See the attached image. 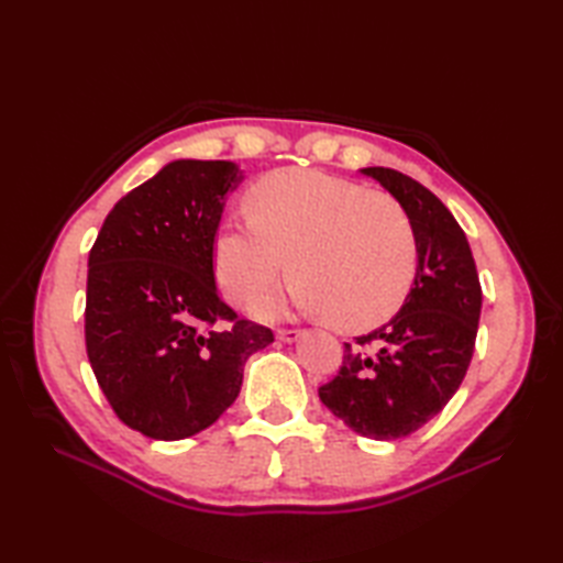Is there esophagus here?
<instances>
[{
    "label": "esophagus",
    "mask_w": 563,
    "mask_h": 563,
    "mask_svg": "<svg viewBox=\"0 0 563 563\" xmlns=\"http://www.w3.org/2000/svg\"><path fill=\"white\" fill-rule=\"evenodd\" d=\"M275 336H278L285 343H292V341L302 336V329H278V331H275Z\"/></svg>",
    "instance_id": "esophagus-1"
}]
</instances>
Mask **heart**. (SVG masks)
Returning <instances> with one entry per match:
<instances>
[{"mask_svg": "<svg viewBox=\"0 0 563 563\" xmlns=\"http://www.w3.org/2000/svg\"><path fill=\"white\" fill-rule=\"evenodd\" d=\"M249 220L214 236V273L236 305L266 297L285 273L292 305L343 331L382 327L416 285V224L401 200L319 169H278L249 188Z\"/></svg>", "mask_w": 563, "mask_h": 563, "instance_id": "heart-1", "label": "heart"}]
</instances>
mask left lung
<instances>
[{
    "mask_svg": "<svg viewBox=\"0 0 563 563\" xmlns=\"http://www.w3.org/2000/svg\"><path fill=\"white\" fill-rule=\"evenodd\" d=\"M416 224L418 261L409 300L385 327L343 343V365L319 399L355 433L397 440L438 416L472 363L482 285L452 212L401 172L367 166Z\"/></svg>",
    "mask_w": 563,
    "mask_h": 563,
    "instance_id": "obj_1",
    "label": "left lung"
}]
</instances>
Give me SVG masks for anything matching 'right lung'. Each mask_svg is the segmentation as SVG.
I'll list each match as a JSON object with an SVG mask.
<instances>
[{
	"label": "right lung",
	"instance_id": "1",
	"mask_svg": "<svg viewBox=\"0 0 563 563\" xmlns=\"http://www.w3.org/2000/svg\"><path fill=\"white\" fill-rule=\"evenodd\" d=\"M232 162L178 159L121 198L89 251L84 339L121 421L154 440L212 426L273 331L239 319L212 271Z\"/></svg>",
	"mask_w": 563,
	"mask_h": 563
}]
</instances>
